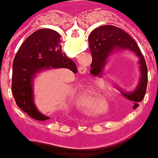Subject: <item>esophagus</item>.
I'll list each match as a JSON object with an SVG mask.
<instances>
[{
  "label": "esophagus",
  "instance_id": "1",
  "mask_svg": "<svg viewBox=\"0 0 158 158\" xmlns=\"http://www.w3.org/2000/svg\"><path fill=\"white\" fill-rule=\"evenodd\" d=\"M86 67L84 65H80L79 66V72L80 74H85L86 72Z\"/></svg>",
  "mask_w": 158,
  "mask_h": 158
}]
</instances>
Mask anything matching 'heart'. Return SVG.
Segmentation results:
<instances>
[{
  "label": "heart",
  "mask_w": 158,
  "mask_h": 158,
  "mask_svg": "<svg viewBox=\"0 0 158 158\" xmlns=\"http://www.w3.org/2000/svg\"><path fill=\"white\" fill-rule=\"evenodd\" d=\"M101 101H102L101 98H97V97H95V96H92V95H90V96L86 97L84 102H86V103H89L90 105L94 106V105H96L97 102H101ZM104 102H105V101H104Z\"/></svg>",
  "instance_id": "obj_1"
}]
</instances>
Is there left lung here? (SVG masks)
<instances>
[{
	"label": "left lung",
	"mask_w": 158,
	"mask_h": 158,
	"mask_svg": "<svg viewBox=\"0 0 158 158\" xmlns=\"http://www.w3.org/2000/svg\"><path fill=\"white\" fill-rule=\"evenodd\" d=\"M89 48L92 54V70L90 72L94 76H101L102 67L110 53L116 48L129 49L134 52L140 58L141 79L136 90L132 94H125L127 99L134 102V109L139 106V102L145 96L148 84V68L146 61L142 56L140 48L127 32L114 25H102L95 28L90 33L88 38Z\"/></svg>",
	"instance_id": "1"
}]
</instances>
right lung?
<instances>
[{
    "label": "right lung",
    "instance_id": "add662e5",
    "mask_svg": "<svg viewBox=\"0 0 158 158\" xmlns=\"http://www.w3.org/2000/svg\"><path fill=\"white\" fill-rule=\"evenodd\" d=\"M66 68L77 73L75 63L62 51L60 34L52 29L34 31L21 45L12 65L11 91L17 105L31 118L50 119L39 112L33 103L31 79L47 68Z\"/></svg>",
    "mask_w": 158,
    "mask_h": 158
}]
</instances>
